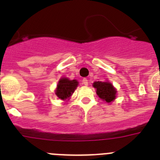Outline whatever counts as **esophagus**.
Returning <instances> with one entry per match:
<instances>
[{"mask_svg": "<svg viewBox=\"0 0 160 160\" xmlns=\"http://www.w3.org/2000/svg\"><path fill=\"white\" fill-rule=\"evenodd\" d=\"M82 83L85 85V86H87V85H88V80H87V78H83Z\"/></svg>", "mask_w": 160, "mask_h": 160, "instance_id": "esophagus-1", "label": "esophagus"}]
</instances>
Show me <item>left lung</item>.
<instances>
[{"label": "left lung", "instance_id": "1", "mask_svg": "<svg viewBox=\"0 0 160 160\" xmlns=\"http://www.w3.org/2000/svg\"><path fill=\"white\" fill-rule=\"evenodd\" d=\"M93 87L96 89L98 96L107 103H111L116 98L117 90L109 81L94 82Z\"/></svg>", "mask_w": 160, "mask_h": 160}]
</instances>
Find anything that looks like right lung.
Masks as SVG:
<instances>
[{"label": "right lung", "mask_w": 160, "mask_h": 160, "mask_svg": "<svg viewBox=\"0 0 160 160\" xmlns=\"http://www.w3.org/2000/svg\"><path fill=\"white\" fill-rule=\"evenodd\" d=\"M78 86V82L76 79L70 80L68 78L63 77L59 79L57 87L55 89V94L62 100H69L74 90Z\"/></svg>", "instance_id": "obj_1"}]
</instances>
